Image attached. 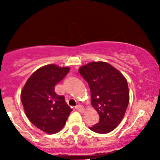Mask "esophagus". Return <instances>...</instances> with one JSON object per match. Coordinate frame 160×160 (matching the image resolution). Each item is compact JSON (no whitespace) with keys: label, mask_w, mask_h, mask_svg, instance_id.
Segmentation results:
<instances>
[{"label":"esophagus","mask_w":160,"mask_h":160,"mask_svg":"<svg viewBox=\"0 0 160 160\" xmlns=\"http://www.w3.org/2000/svg\"><path fill=\"white\" fill-rule=\"evenodd\" d=\"M75 108L77 109V111H80V112H83V111H84V108H83V106H81V105H77V106H76Z\"/></svg>","instance_id":"esophagus-1"}]
</instances>
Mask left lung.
Listing matches in <instances>:
<instances>
[{
    "label": "left lung",
    "instance_id": "obj_1",
    "mask_svg": "<svg viewBox=\"0 0 160 160\" xmlns=\"http://www.w3.org/2000/svg\"><path fill=\"white\" fill-rule=\"evenodd\" d=\"M79 72L88 83L91 104L100 116L99 122L89 128L100 134L111 132L122 122L129 102L126 79L104 62H90L80 67Z\"/></svg>",
    "mask_w": 160,
    "mask_h": 160
}]
</instances>
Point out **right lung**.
Returning a JSON list of instances; mask_svg holds the SVG:
<instances>
[{"label":"right lung","mask_w":160,"mask_h":160,"mask_svg":"<svg viewBox=\"0 0 160 160\" xmlns=\"http://www.w3.org/2000/svg\"><path fill=\"white\" fill-rule=\"evenodd\" d=\"M69 67L47 65L32 73L21 93L29 121L40 130L54 134L62 129L72 109L64 96L55 92V86L68 73Z\"/></svg>","instance_id":"add662e5"}]
</instances>
